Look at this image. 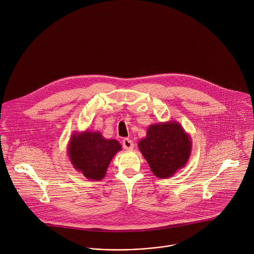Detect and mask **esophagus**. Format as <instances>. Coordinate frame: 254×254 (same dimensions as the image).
<instances>
[{
  "label": "esophagus",
  "instance_id": "1",
  "mask_svg": "<svg viewBox=\"0 0 254 254\" xmlns=\"http://www.w3.org/2000/svg\"><path fill=\"white\" fill-rule=\"evenodd\" d=\"M123 147H124L125 150H127V151L132 150L133 149V142H132V140L128 139V138H125L123 140Z\"/></svg>",
  "mask_w": 254,
  "mask_h": 254
}]
</instances>
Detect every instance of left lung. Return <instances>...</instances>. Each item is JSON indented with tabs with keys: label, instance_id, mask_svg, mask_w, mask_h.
I'll return each instance as SVG.
<instances>
[{
	"label": "left lung",
	"instance_id": "8db88e82",
	"mask_svg": "<svg viewBox=\"0 0 254 254\" xmlns=\"http://www.w3.org/2000/svg\"><path fill=\"white\" fill-rule=\"evenodd\" d=\"M138 148L152 172L158 178L166 179L186 166L192 140L177 121H169L149 126Z\"/></svg>",
	"mask_w": 254,
	"mask_h": 254
}]
</instances>
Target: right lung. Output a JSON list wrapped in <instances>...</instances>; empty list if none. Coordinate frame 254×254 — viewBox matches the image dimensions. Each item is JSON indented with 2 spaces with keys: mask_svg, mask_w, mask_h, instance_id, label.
<instances>
[{
  "mask_svg": "<svg viewBox=\"0 0 254 254\" xmlns=\"http://www.w3.org/2000/svg\"><path fill=\"white\" fill-rule=\"evenodd\" d=\"M122 150L119 141L106 139L99 131H74L67 147V154L73 168L85 178L101 180L114 156Z\"/></svg>",
  "mask_w": 254,
  "mask_h": 254,
  "instance_id": "right-lung-1",
  "label": "right lung"
}]
</instances>
